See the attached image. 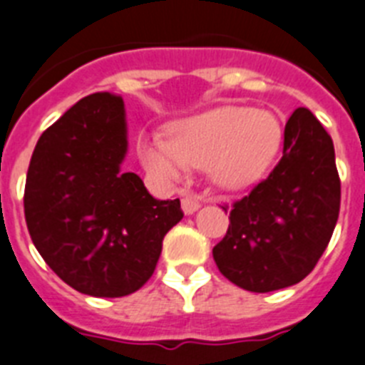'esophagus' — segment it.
<instances>
[{
	"instance_id": "34e87169",
	"label": "esophagus",
	"mask_w": 365,
	"mask_h": 365,
	"mask_svg": "<svg viewBox=\"0 0 365 365\" xmlns=\"http://www.w3.org/2000/svg\"><path fill=\"white\" fill-rule=\"evenodd\" d=\"M198 207H200V202L195 197H191V195H185V197L182 198V210L185 215H192Z\"/></svg>"
}]
</instances>
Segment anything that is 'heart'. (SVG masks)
Masks as SVG:
<instances>
[{"mask_svg":"<svg viewBox=\"0 0 365 365\" xmlns=\"http://www.w3.org/2000/svg\"><path fill=\"white\" fill-rule=\"evenodd\" d=\"M282 125L269 111L222 106L178 122L170 140L148 137L139 145L143 165L165 182H176L189 167L207 168L211 182L226 191L258 183L282 146Z\"/></svg>","mask_w":365,"mask_h":365,"instance_id":"1","label":"heart"}]
</instances>
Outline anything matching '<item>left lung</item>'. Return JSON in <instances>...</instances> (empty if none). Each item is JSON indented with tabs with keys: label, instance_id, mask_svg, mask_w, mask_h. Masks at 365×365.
<instances>
[{
	"label": "left lung",
	"instance_id": "8db88e82",
	"mask_svg": "<svg viewBox=\"0 0 365 365\" xmlns=\"http://www.w3.org/2000/svg\"><path fill=\"white\" fill-rule=\"evenodd\" d=\"M339 198L332 139L312 111L299 107L284 130L277 167L234 202L228 232L213 247L217 267L247 292L299 284L332 237Z\"/></svg>",
	"mask_w": 365,
	"mask_h": 365
}]
</instances>
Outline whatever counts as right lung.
Here are the masks:
<instances>
[{
	"label": "right lung",
	"mask_w": 365,
	"mask_h": 365,
	"mask_svg": "<svg viewBox=\"0 0 365 365\" xmlns=\"http://www.w3.org/2000/svg\"><path fill=\"white\" fill-rule=\"evenodd\" d=\"M128 125L120 96H85L44 131L27 170L24 211L33 245L76 292L124 297L145 286L163 237L183 217L120 165Z\"/></svg>",
	"instance_id": "obj_1"
}]
</instances>
